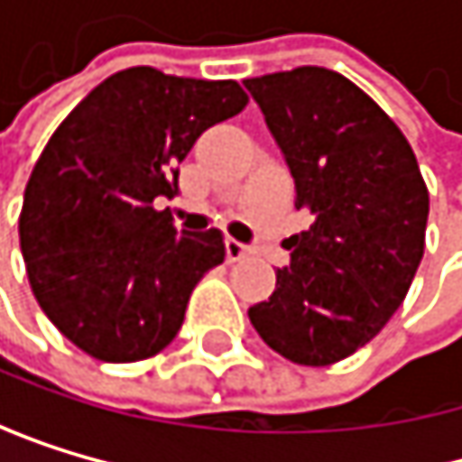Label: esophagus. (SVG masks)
I'll return each instance as SVG.
<instances>
[{"instance_id": "34e87169", "label": "esophagus", "mask_w": 462, "mask_h": 462, "mask_svg": "<svg viewBox=\"0 0 462 462\" xmlns=\"http://www.w3.org/2000/svg\"><path fill=\"white\" fill-rule=\"evenodd\" d=\"M224 249H226V260H229V263H238V260H244V257L249 254V246H244V244L236 241V238H226V241H224Z\"/></svg>"}]
</instances>
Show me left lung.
I'll return each mask as SVG.
<instances>
[{"label":"left lung","mask_w":462,"mask_h":462,"mask_svg":"<svg viewBox=\"0 0 462 462\" xmlns=\"http://www.w3.org/2000/svg\"><path fill=\"white\" fill-rule=\"evenodd\" d=\"M296 182L310 229L249 321L299 365L355 355L391 321L424 257L430 193L393 118L338 71L301 66L244 79Z\"/></svg>","instance_id":"obj_1"}]
</instances>
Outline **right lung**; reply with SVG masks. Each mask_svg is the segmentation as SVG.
Listing matches in <instances>:
<instances>
[{
    "label": "right lung",
    "mask_w": 462,
    "mask_h": 462,
    "mask_svg": "<svg viewBox=\"0 0 462 462\" xmlns=\"http://www.w3.org/2000/svg\"><path fill=\"white\" fill-rule=\"evenodd\" d=\"M246 102L236 79L135 66L51 133L24 188L19 241L41 310L85 355L135 363L174 341L193 288L224 263V238L177 233L154 199L174 197L190 146Z\"/></svg>",
    "instance_id": "1"
}]
</instances>
